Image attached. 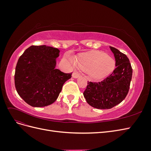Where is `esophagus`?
Masks as SVG:
<instances>
[{
	"label": "esophagus",
	"mask_w": 151,
	"mask_h": 151,
	"mask_svg": "<svg viewBox=\"0 0 151 151\" xmlns=\"http://www.w3.org/2000/svg\"><path fill=\"white\" fill-rule=\"evenodd\" d=\"M80 76V74H79L77 72H74L72 74V77L73 78H77Z\"/></svg>",
	"instance_id": "1"
}]
</instances>
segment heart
Here are the masks:
<instances>
[{"instance_id":"b5f03b06","label":"heart","mask_w":151,"mask_h":151,"mask_svg":"<svg viewBox=\"0 0 151 151\" xmlns=\"http://www.w3.org/2000/svg\"><path fill=\"white\" fill-rule=\"evenodd\" d=\"M70 61L74 64L72 58ZM77 65L81 68L88 70L94 79H101L111 72L115 68V61L110 57L100 52H90L81 54L77 58Z\"/></svg>"}]
</instances>
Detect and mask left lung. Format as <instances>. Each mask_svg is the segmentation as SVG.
Listing matches in <instances>:
<instances>
[{
	"label": "left lung",
	"mask_w": 151,
	"mask_h": 151,
	"mask_svg": "<svg viewBox=\"0 0 151 151\" xmlns=\"http://www.w3.org/2000/svg\"><path fill=\"white\" fill-rule=\"evenodd\" d=\"M115 58L116 68L101 82H88L83 93L87 103L98 109H110L120 103L129 93L132 68L126 55L109 47Z\"/></svg>",
	"instance_id": "obj_1"
}]
</instances>
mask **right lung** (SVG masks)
Wrapping results in <instances>:
<instances>
[{
	"label": "right lung",
	"instance_id": "add662e5",
	"mask_svg": "<svg viewBox=\"0 0 151 151\" xmlns=\"http://www.w3.org/2000/svg\"><path fill=\"white\" fill-rule=\"evenodd\" d=\"M58 48L46 45L29 47L19 57L16 67L14 82L17 92L33 107H44L53 103L62 86L71 78L55 68Z\"/></svg>",
	"mask_w": 151,
	"mask_h": 151
}]
</instances>
